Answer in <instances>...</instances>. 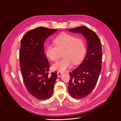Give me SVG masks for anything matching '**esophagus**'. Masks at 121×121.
I'll return each instance as SVG.
<instances>
[{"label":"esophagus","instance_id":"34e87169","mask_svg":"<svg viewBox=\"0 0 121 121\" xmlns=\"http://www.w3.org/2000/svg\"><path fill=\"white\" fill-rule=\"evenodd\" d=\"M63 73H62V72H58V73H57V75H58V76L59 77H60V76H61V75Z\"/></svg>","mask_w":121,"mask_h":121}]
</instances>
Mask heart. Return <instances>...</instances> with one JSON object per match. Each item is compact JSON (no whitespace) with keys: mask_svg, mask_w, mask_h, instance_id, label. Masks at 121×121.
Returning a JSON list of instances; mask_svg holds the SVG:
<instances>
[{"mask_svg":"<svg viewBox=\"0 0 121 121\" xmlns=\"http://www.w3.org/2000/svg\"><path fill=\"white\" fill-rule=\"evenodd\" d=\"M56 46L51 44L47 46L46 53L47 57L51 60L55 61L58 58V50H63V58L52 66L53 70L64 72L73 64H77L82 59L85 52L84 40L76 38L74 35L67 33L58 35L54 39Z\"/></svg>","mask_w":121,"mask_h":121,"instance_id":"heart-1","label":"heart"}]
</instances>
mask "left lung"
I'll use <instances>...</instances> for the list:
<instances>
[{
  "instance_id": "1",
  "label": "left lung",
  "mask_w": 121,
  "mask_h": 121,
  "mask_svg": "<svg viewBox=\"0 0 121 121\" xmlns=\"http://www.w3.org/2000/svg\"><path fill=\"white\" fill-rule=\"evenodd\" d=\"M69 31L83 35L87 45L86 56L80 66L70 73L68 90L73 98L86 97L93 90L102 69L103 57L101 41L96 34L84 26L68 29Z\"/></svg>"
}]
</instances>
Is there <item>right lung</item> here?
Returning <instances> with one entry per match:
<instances>
[{
  "instance_id": "1",
  "label": "right lung",
  "mask_w": 121,
  "mask_h": 121,
  "mask_svg": "<svg viewBox=\"0 0 121 121\" xmlns=\"http://www.w3.org/2000/svg\"><path fill=\"white\" fill-rule=\"evenodd\" d=\"M57 29L38 27L27 32L20 44L19 60L25 86L36 98L44 100L51 97L57 73L48 75L49 63L44 53L46 39Z\"/></svg>"
}]
</instances>
